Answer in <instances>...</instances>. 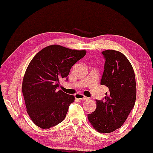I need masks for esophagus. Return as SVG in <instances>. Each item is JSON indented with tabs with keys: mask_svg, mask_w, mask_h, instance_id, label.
Segmentation results:
<instances>
[{
	"mask_svg": "<svg viewBox=\"0 0 153 153\" xmlns=\"http://www.w3.org/2000/svg\"><path fill=\"white\" fill-rule=\"evenodd\" d=\"M75 97L76 98L79 99L80 100H88V98L85 97L83 94H79L77 93L75 95Z\"/></svg>",
	"mask_w": 153,
	"mask_h": 153,
	"instance_id": "1",
	"label": "esophagus"
}]
</instances>
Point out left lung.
<instances>
[{"mask_svg": "<svg viewBox=\"0 0 153 153\" xmlns=\"http://www.w3.org/2000/svg\"><path fill=\"white\" fill-rule=\"evenodd\" d=\"M105 59L100 81L109 88L105 98L96 100L97 109L87 115L94 129L110 133L119 128L134 107L136 98V77L129 60L115 50L102 52Z\"/></svg>", "mask_w": 153, "mask_h": 153, "instance_id": "obj_1", "label": "left lung"}]
</instances>
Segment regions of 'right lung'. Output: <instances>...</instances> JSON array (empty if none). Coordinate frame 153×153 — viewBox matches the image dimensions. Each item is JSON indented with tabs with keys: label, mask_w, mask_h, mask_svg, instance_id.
<instances>
[{
	"label": "right lung",
	"mask_w": 153,
	"mask_h": 153,
	"mask_svg": "<svg viewBox=\"0 0 153 153\" xmlns=\"http://www.w3.org/2000/svg\"><path fill=\"white\" fill-rule=\"evenodd\" d=\"M86 53L52 45L32 59L23 77L22 91L27 113L36 126L50 128L65 119L75 98L57 91L59 79L68 76L72 66Z\"/></svg>",
	"instance_id": "add662e5"
}]
</instances>
